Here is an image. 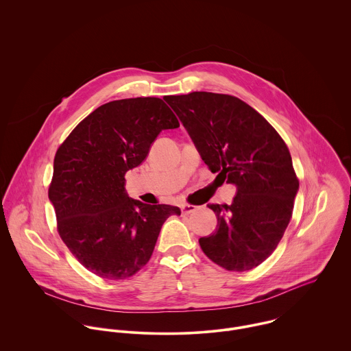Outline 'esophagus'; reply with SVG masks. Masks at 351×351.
<instances>
[{
    "mask_svg": "<svg viewBox=\"0 0 351 351\" xmlns=\"http://www.w3.org/2000/svg\"><path fill=\"white\" fill-rule=\"evenodd\" d=\"M195 208H196V206L194 204H182V211L184 213V214H190V213H193L195 211Z\"/></svg>",
    "mask_w": 351,
    "mask_h": 351,
    "instance_id": "obj_1",
    "label": "esophagus"
}]
</instances>
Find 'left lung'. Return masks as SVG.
I'll list each match as a JSON object with an SVG mask.
<instances>
[{
  "mask_svg": "<svg viewBox=\"0 0 351 351\" xmlns=\"http://www.w3.org/2000/svg\"><path fill=\"white\" fill-rule=\"evenodd\" d=\"M165 101L208 169L237 186L232 204H207L218 228L199 238L203 253L228 271L258 267L282 238L299 190L287 144L265 118L233 95L194 91Z\"/></svg>",
  "mask_w": 351,
  "mask_h": 351,
  "instance_id": "obj_1",
  "label": "left lung"
}]
</instances>
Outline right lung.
Instances as JSON below:
<instances>
[{
	"label": "right lung",
	"mask_w": 351,
	"mask_h": 351,
	"mask_svg": "<svg viewBox=\"0 0 351 351\" xmlns=\"http://www.w3.org/2000/svg\"><path fill=\"white\" fill-rule=\"evenodd\" d=\"M180 123L156 97L118 99L82 119L53 160L48 197L58 233L91 273L123 280L149 261L162 223L180 208L145 204L125 193V173L140 165L164 129Z\"/></svg>",
	"instance_id": "1"
}]
</instances>
